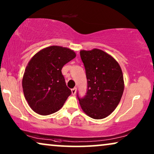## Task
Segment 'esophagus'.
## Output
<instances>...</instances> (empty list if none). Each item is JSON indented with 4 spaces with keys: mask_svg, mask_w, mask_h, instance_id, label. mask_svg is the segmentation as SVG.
Instances as JSON below:
<instances>
[{
    "mask_svg": "<svg viewBox=\"0 0 154 154\" xmlns=\"http://www.w3.org/2000/svg\"><path fill=\"white\" fill-rule=\"evenodd\" d=\"M71 92H72V94H75V92H76V88H73V89H71Z\"/></svg>",
    "mask_w": 154,
    "mask_h": 154,
    "instance_id": "34e87169",
    "label": "esophagus"
}]
</instances>
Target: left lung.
<instances>
[{"instance_id": "obj_1", "label": "left lung", "mask_w": 154, "mask_h": 154, "mask_svg": "<svg viewBox=\"0 0 154 154\" xmlns=\"http://www.w3.org/2000/svg\"><path fill=\"white\" fill-rule=\"evenodd\" d=\"M80 55L85 69L88 89L83 97H77L83 111L94 119L110 115L119 105L124 90L121 66L102 50H81Z\"/></svg>"}]
</instances>
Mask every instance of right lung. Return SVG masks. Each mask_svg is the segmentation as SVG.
<instances>
[{"label":"right lung","mask_w":154,"mask_h":154,"mask_svg":"<svg viewBox=\"0 0 154 154\" xmlns=\"http://www.w3.org/2000/svg\"><path fill=\"white\" fill-rule=\"evenodd\" d=\"M75 57V52L69 48L50 46L41 50L29 61L23 76L22 88L33 111L46 116L62 108L71 94L62 69Z\"/></svg>","instance_id":"1"}]
</instances>
